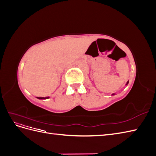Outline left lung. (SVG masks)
Instances as JSON below:
<instances>
[{
  "label": "left lung",
  "mask_w": 156,
  "mask_h": 156,
  "mask_svg": "<svg viewBox=\"0 0 156 156\" xmlns=\"http://www.w3.org/2000/svg\"><path fill=\"white\" fill-rule=\"evenodd\" d=\"M128 83H129V81H127V83H126V85H127V84H128ZM112 95H115V94H112Z\"/></svg>",
  "instance_id": "obj_1"
}]
</instances>
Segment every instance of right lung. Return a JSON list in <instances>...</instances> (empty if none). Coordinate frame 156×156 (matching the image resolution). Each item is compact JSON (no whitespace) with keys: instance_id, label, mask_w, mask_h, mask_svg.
Wrapping results in <instances>:
<instances>
[{"instance_id":"obj_1","label":"right lung","mask_w":156,"mask_h":156,"mask_svg":"<svg viewBox=\"0 0 156 156\" xmlns=\"http://www.w3.org/2000/svg\"><path fill=\"white\" fill-rule=\"evenodd\" d=\"M49 97H45V98H39V97H37V99H40V100H44V99H48Z\"/></svg>"}]
</instances>
